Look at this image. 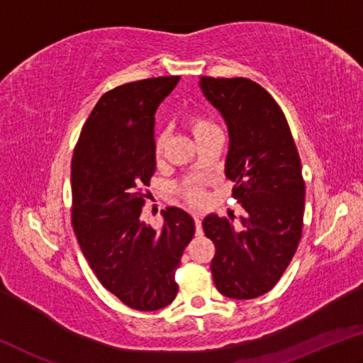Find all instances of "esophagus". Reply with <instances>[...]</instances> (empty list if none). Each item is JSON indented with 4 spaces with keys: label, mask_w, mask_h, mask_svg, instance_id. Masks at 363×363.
Returning <instances> with one entry per match:
<instances>
[{
    "label": "esophagus",
    "mask_w": 363,
    "mask_h": 363,
    "mask_svg": "<svg viewBox=\"0 0 363 363\" xmlns=\"http://www.w3.org/2000/svg\"><path fill=\"white\" fill-rule=\"evenodd\" d=\"M194 220H195V233L196 235H201L203 230H201V218L200 214H194Z\"/></svg>",
    "instance_id": "34e87169"
}]
</instances>
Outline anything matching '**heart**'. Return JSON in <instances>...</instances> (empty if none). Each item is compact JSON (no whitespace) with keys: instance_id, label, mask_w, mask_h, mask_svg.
I'll list each match as a JSON object with an SVG mask.
<instances>
[{"instance_id":"heart-1","label":"heart","mask_w":363,"mask_h":363,"mask_svg":"<svg viewBox=\"0 0 363 363\" xmlns=\"http://www.w3.org/2000/svg\"><path fill=\"white\" fill-rule=\"evenodd\" d=\"M189 125H190V128H192V133H194L195 139H200V138L206 136V134L219 130V128L214 125L213 121H210L201 115H196V113L189 116ZM167 138H168L167 133H160L157 139H155V155H157V158L163 153L164 145H167ZM182 190H184V194H186L187 200L192 201V203H196V201L203 200V194H201V190L196 187L194 182L184 184Z\"/></svg>"}]
</instances>
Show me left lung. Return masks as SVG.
<instances>
[{
    "instance_id": "obj_1",
    "label": "left lung",
    "mask_w": 363,
    "mask_h": 363,
    "mask_svg": "<svg viewBox=\"0 0 363 363\" xmlns=\"http://www.w3.org/2000/svg\"><path fill=\"white\" fill-rule=\"evenodd\" d=\"M201 93L229 131L225 176L245 210L242 229L208 214L203 230L216 255L211 274L218 291L253 299L272 290L298 248L306 187L299 155L281 108L248 78H200Z\"/></svg>"
}]
</instances>
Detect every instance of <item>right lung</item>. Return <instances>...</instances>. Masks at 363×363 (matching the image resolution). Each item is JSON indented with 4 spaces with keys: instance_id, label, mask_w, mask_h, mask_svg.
Wrapping results in <instances>:
<instances>
[{
    "instance_id": "add662e5",
    "label": "right lung",
    "mask_w": 363,
    "mask_h": 363,
    "mask_svg": "<svg viewBox=\"0 0 363 363\" xmlns=\"http://www.w3.org/2000/svg\"><path fill=\"white\" fill-rule=\"evenodd\" d=\"M181 77L121 84L104 94L86 120L72 158V224L96 277L123 304L158 311L176 298L174 272L195 223L181 208L163 210V225L140 220L155 173V112Z\"/></svg>"
}]
</instances>
